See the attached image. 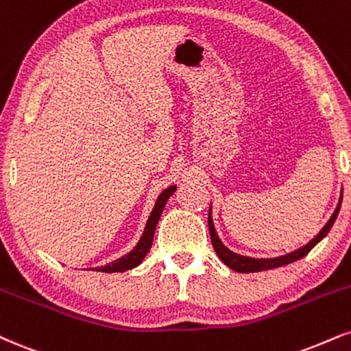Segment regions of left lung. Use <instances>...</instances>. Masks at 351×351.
<instances>
[{
	"mask_svg": "<svg viewBox=\"0 0 351 351\" xmlns=\"http://www.w3.org/2000/svg\"><path fill=\"white\" fill-rule=\"evenodd\" d=\"M340 206H341V196H340V201H339V206H337V209L333 210L330 221L324 226V229L319 232L317 235H315L314 239L311 240L309 243L304 245V247L299 248V250H294L288 253V255H282V256H278V258H252V256H243V255H237V253L230 252L229 248L223 245L221 240H219L217 234H216V229H214V222H213V216H210V210H209V216H208V223H209V234H210V242H213V247L214 250H216L217 256L223 261V265H227L230 269H234V271H239V273H255V271H265V269H271V268H278V267H282V265H288V263H293V261H296L299 258H302V256H306L307 253H309L312 248L317 245L320 240H322L325 235L328 234V230L332 229L333 222H335L337 216H339V210H340Z\"/></svg>",
	"mask_w": 351,
	"mask_h": 351,
	"instance_id": "left-lung-1",
	"label": "left lung"
}]
</instances>
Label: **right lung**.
Masks as SVG:
<instances>
[{"label": "right lung", "mask_w": 351, "mask_h": 351, "mask_svg": "<svg viewBox=\"0 0 351 351\" xmlns=\"http://www.w3.org/2000/svg\"><path fill=\"white\" fill-rule=\"evenodd\" d=\"M175 191H176V186H170V188L165 189L162 194H160L157 202H155L154 210H152V213H150L149 221H147L145 230H143L142 237H141V240H138V243L134 247V250L130 252V253H128V255L121 256L119 260H116V261H112V263L106 265V267L96 268V271L122 273V271H128V269H132L135 267H138V265L142 263V260L145 258V255L150 250L152 242H154L155 229H157L158 219H160V216H162L165 204H167L168 197H170Z\"/></svg>", "instance_id": "right-lung-1"}]
</instances>
